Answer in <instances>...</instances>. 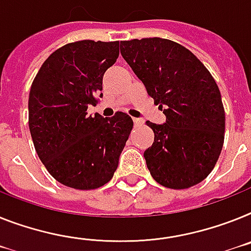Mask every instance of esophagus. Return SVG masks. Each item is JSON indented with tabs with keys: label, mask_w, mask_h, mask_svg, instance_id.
<instances>
[{
	"label": "esophagus",
	"mask_w": 251,
	"mask_h": 251,
	"mask_svg": "<svg viewBox=\"0 0 251 251\" xmlns=\"http://www.w3.org/2000/svg\"><path fill=\"white\" fill-rule=\"evenodd\" d=\"M134 124H135V126H140L144 124V121H143V119H140V117H134Z\"/></svg>",
	"instance_id": "esophagus-1"
}]
</instances>
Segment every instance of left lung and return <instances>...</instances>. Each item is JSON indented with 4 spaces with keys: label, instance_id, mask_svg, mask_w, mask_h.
I'll return each instance as SVG.
<instances>
[{
    "label": "left lung",
    "instance_id": "8db88e82",
    "mask_svg": "<svg viewBox=\"0 0 251 251\" xmlns=\"http://www.w3.org/2000/svg\"><path fill=\"white\" fill-rule=\"evenodd\" d=\"M120 50L166 116L162 125L147 121L154 131L144 151L151 177L170 189L201 182L216 166L225 139V109L210 73L170 39L124 41Z\"/></svg>",
    "mask_w": 251,
    "mask_h": 251
}]
</instances>
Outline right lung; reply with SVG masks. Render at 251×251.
Returning <instances> with one entry per match:
<instances>
[{"label":"right lung","instance_id":"add662e5","mask_svg":"<svg viewBox=\"0 0 251 251\" xmlns=\"http://www.w3.org/2000/svg\"><path fill=\"white\" fill-rule=\"evenodd\" d=\"M119 57V42L79 41L44 61L29 93V129L47 171L65 186L92 190L113 177L131 132V117L86 109L102 98L103 75Z\"/></svg>","mask_w":251,"mask_h":251}]
</instances>
